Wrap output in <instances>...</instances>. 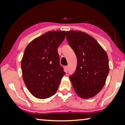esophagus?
<instances>
[{
    "label": "esophagus",
    "instance_id": "34e87169",
    "mask_svg": "<svg viewBox=\"0 0 125 125\" xmlns=\"http://www.w3.org/2000/svg\"><path fill=\"white\" fill-rule=\"evenodd\" d=\"M68 66H65L64 67V71L65 73H67L68 72Z\"/></svg>",
    "mask_w": 125,
    "mask_h": 125
}]
</instances>
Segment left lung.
<instances>
[{
    "label": "left lung",
    "instance_id": "8db88e82",
    "mask_svg": "<svg viewBox=\"0 0 125 125\" xmlns=\"http://www.w3.org/2000/svg\"><path fill=\"white\" fill-rule=\"evenodd\" d=\"M68 43L75 52L77 66L69 78L77 94L88 98L100 92L109 67L106 52L90 35L79 31H66Z\"/></svg>",
    "mask_w": 125,
    "mask_h": 125
}]
</instances>
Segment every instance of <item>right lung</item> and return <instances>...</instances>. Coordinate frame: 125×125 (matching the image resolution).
I'll use <instances>...</instances> for the list:
<instances>
[{"label":"right lung","mask_w":125,"mask_h":125,"mask_svg":"<svg viewBox=\"0 0 125 125\" xmlns=\"http://www.w3.org/2000/svg\"><path fill=\"white\" fill-rule=\"evenodd\" d=\"M65 31H49L31 41L21 60L22 78L31 94L44 99L54 95L66 74L60 64L58 48Z\"/></svg>","instance_id":"obj_1"}]
</instances>
